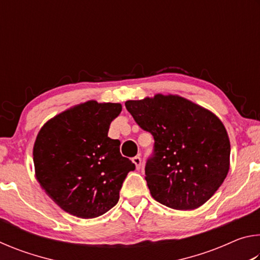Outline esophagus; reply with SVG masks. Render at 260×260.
Returning a JSON list of instances; mask_svg holds the SVG:
<instances>
[{
    "label": "esophagus",
    "instance_id": "esophagus-1",
    "mask_svg": "<svg viewBox=\"0 0 260 260\" xmlns=\"http://www.w3.org/2000/svg\"><path fill=\"white\" fill-rule=\"evenodd\" d=\"M132 161H133L134 164H135L136 170H140L141 166H142V160H141V157L140 156H135V157L132 158Z\"/></svg>",
    "mask_w": 260,
    "mask_h": 260
}]
</instances>
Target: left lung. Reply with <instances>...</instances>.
<instances>
[{
    "label": "left lung",
    "instance_id": "left-lung-1",
    "mask_svg": "<svg viewBox=\"0 0 260 260\" xmlns=\"http://www.w3.org/2000/svg\"><path fill=\"white\" fill-rule=\"evenodd\" d=\"M125 105L155 140L144 169L153 199L175 210L209 201L230 171L231 143L221 120L178 95L157 94Z\"/></svg>",
    "mask_w": 260,
    "mask_h": 260
}]
</instances>
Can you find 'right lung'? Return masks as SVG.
I'll list each match as a JSON object with an SVG mask.
<instances>
[{
    "mask_svg": "<svg viewBox=\"0 0 260 260\" xmlns=\"http://www.w3.org/2000/svg\"><path fill=\"white\" fill-rule=\"evenodd\" d=\"M121 104L88 101L57 114L39 132L33 148L35 175L55 203L76 217L91 219L119 201L135 165L108 136Z\"/></svg>",
    "mask_w": 260,
    "mask_h": 260,
    "instance_id": "add662e5",
    "label": "right lung"
}]
</instances>
